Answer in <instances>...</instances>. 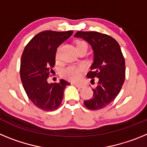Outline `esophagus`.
<instances>
[{
  "label": "esophagus",
  "instance_id": "34e87169",
  "mask_svg": "<svg viewBox=\"0 0 147 147\" xmlns=\"http://www.w3.org/2000/svg\"><path fill=\"white\" fill-rule=\"evenodd\" d=\"M73 85H74V86L77 87V88H84V86H83L82 85H81V84H79V83H72Z\"/></svg>",
  "mask_w": 147,
  "mask_h": 147
}]
</instances>
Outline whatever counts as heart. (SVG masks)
Instances as JSON below:
<instances>
[{
  "instance_id": "heart-1",
  "label": "heart",
  "mask_w": 147,
  "mask_h": 147,
  "mask_svg": "<svg viewBox=\"0 0 147 147\" xmlns=\"http://www.w3.org/2000/svg\"><path fill=\"white\" fill-rule=\"evenodd\" d=\"M76 49H80L82 47H88V44L83 41V40H76ZM55 58L57 59L59 58V48L57 49L55 52ZM83 71V67L82 66H74V65H70L66 67L62 71L61 74L64 78L67 79L68 80H71L73 82H76L80 80L81 78L82 74Z\"/></svg>"
}]
</instances>
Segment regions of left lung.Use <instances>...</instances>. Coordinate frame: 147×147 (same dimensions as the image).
Listing matches in <instances>:
<instances>
[{
  "label": "left lung",
  "instance_id": "1",
  "mask_svg": "<svg viewBox=\"0 0 147 147\" xmlns=\"http://www.w3.org/2000/svg\"><path fill=\"white\" fill-rule=\"evenodd\" d=\"M75 37L84 39L91 45L94 61L88 78L98 80L97 86L92 88L93 96L84 102L89 110L102 109L115 100L125 80V60L120 45L112 37L97 32H77Z\"/></svg>",
  "mask_w": 147,
  "mask_h": 147
}]
</instances>
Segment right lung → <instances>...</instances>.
I'll list each match as a JSON object with an SVG mask.
<instances>
[{"label": "right lung", "mask_w": 147, "mask_h": 147, "mask_svg": "<svg viewBox=\"0 0 147 147\" xmlns=\"http://www.w3.org/2000/svg\"><path fill=\"white\" fill-rule=\"evenodd\" d=\"M72 31L40 32L30 40L23 50L20 74L23 86L31 102L45 111H54L62 103L65 88L70 83L48 82L55 65L56 50L69 38Z\"/></svg>", "instance_id": "right-lung-1"}]
</instances>
